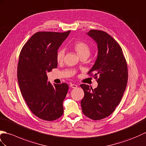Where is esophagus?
I'll use <instances>...</instances> for the list:
<instances>
[{
    "label": "esophagus",
    "instance_id": "34e87169",
    "mask_svg": "<svg viewBox=\"0 0 146 146\" xmlns=\"http://www.w3.org/2000/svg\"><path fill=\"white\" fill-rule=\"evenodd\" d=\"M70 87H71V88H74V89H76L77 87V85H76V84H71L70 85Z\"/></svg>",
    "mask_w": 146,
    "mask_h": 146
}]
</instances>
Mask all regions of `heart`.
<instances>
[{
  "label": "heart",
  "instance_id": "1",
  "mask_svg": "<svg viewBox=\"0 0 146 146\" xmlns=\"http://www.w3.org/2000/svg\"><path fill=\"white\" fill-rule=\"evenodd\" d=\"M73 47L77 54L80 57L82 56H89L90 53V47L85 42L83 41H76L73 44ZM65 52L63 49H59L57 51L56 59L57 62H62L64 57Z\"/></svg>",
  "mask_w": 146,
  "mask_h": 146
}]
</instances>
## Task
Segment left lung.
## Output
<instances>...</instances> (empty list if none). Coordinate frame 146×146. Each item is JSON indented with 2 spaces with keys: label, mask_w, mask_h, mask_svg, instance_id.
I'll list each match as a JSON object with an SVG mask.
<instances>
[{
  "label": "left lung",
  "mask_w": 146,
  "mask_h": 146,
  "mask_svg": "<svg viewBox=\"0 0 146 146\" xmlns=\"http://www.w3.org/2000/svg\"><path fill=\"white\" fill-rule=\"evenodd\" d=\"M87 34L98 44V57L88 74L98 86L93 89L80 85L84 92L80 104L84 115L98 121L111 115L121 102L127 83V65L120 45L107 32L90 30Z\"/></svg>",
  "instance_id": "1"
}]
</instances>
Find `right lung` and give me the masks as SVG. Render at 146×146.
<instances>
[{
  "label": "right lung",
  "instance_id": "obj_1",
  "mask_svg": "<svg viewBox=\"0 0 146 146\" xmlns=\"http://www.w3.org/2000/svg\"><path fill=\"white\" fill-rule=\"evenodd\" d=\"M70 32H38L19 55L17 79L21 94L31 112L45 121H54L64 113L62 104L69 86H52L47 81V72L57 68V50Z\"/></svg>",
  "mask_w": 146,
  "mask_h": 146
}]
</instances>
